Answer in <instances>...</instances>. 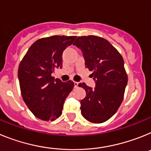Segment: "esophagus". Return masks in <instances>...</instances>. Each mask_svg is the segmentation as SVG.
I'll list each match as a JSON object with an SVG mask.
<instances>
[{"label": "esophagus", "mask_w": 151, "mask_h": 151, "mask_svg": "<svg viewBox=\"0 0 151 151\" xmlns=\"http://www.w3.org/2000/svg\"><path fill=\"white\" fill-rule=\"evenodd\" d=\"M74 87H77V86H78V84H79V83H78V82H76V81H74Z\"/></svg>", "instance_id": "34e87169"}]
</instances>
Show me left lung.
<instances>
[{"label":"left lung","instance_id":"8db88e82","mask_svg":"<svg viewBox=\"0 0 151 151\" xmlns=\"http://www.w3.org/2000/svg\"><path fill=\"white\" fill-rule=\"evenodd\" d=\"M80 48L86 68L92 71L95 87L80 83L86 91L81 101V115L93 123H103L117 112L128 83L121 54L106 39L96 36H79L74 43Z\"/></svg>","mask_w":151,"mask_h":151}]
</instances>
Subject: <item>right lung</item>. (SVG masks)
<instances>
[{
    "label": "right lung",
    "instance_id": "1",
    "mask_svg": "<svg viewBox=\"0 0 151 151\" xmlns=\"http://www.w3.org/2000/svg\"><path fill=\"white\" fill-rule=\"evenodd\" d=\"M76 36H53L38 39L19 64L18 78L25 103L36 117L54 121L61 116L67 96L74 83L62 82L52 74L62 68V53Z\"/></svg>",
    "mask_w": 151,
    "mask_h": 151
}]
</instances>
